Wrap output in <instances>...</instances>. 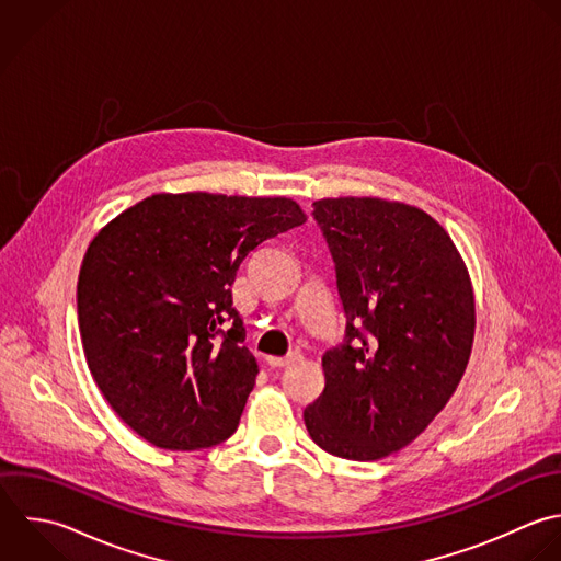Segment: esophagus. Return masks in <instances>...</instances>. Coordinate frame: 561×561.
<instances>
[{
  "label": "esophagus",
  "mask_w": 561,
  "mask_h": 561,
  "mask_svg": "<svg viewBox=\"0 0 561 561\" xmlns=\"http://www.w3.org/2000/svg\"><path fill=\"white\" fill-rule=\"evenodd\" d=\"M299 358H301V354L293 352V354H288V356H284V358H277V356H268V358H266V363H268L273 369H282V367H288V365L297 363Z\"/></svg>",
  "instance_id": "34e87169"
}]
</instances>
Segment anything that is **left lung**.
Returning <instances> with one entry per match:
<instances>
[{
    "instance_id": "1",
    "label": "left lung",
    "mask_w": 561,
    "mask_h": 561,
    "mask_svg": "<svg viewBox=\"0 0 561 561\" xmlns=\"http://www.w3.org/2000/svg\"><path fill=\"white\" fill-rule=\"evenodd\" d=\"M336 268L345 341L323 354L304 422L325 453L378 461L409 446L457 391L474 343L468 266L420 207L341 196L312 203Z\"/></svg>"
}]
</instances>
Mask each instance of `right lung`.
Masks as SVG:
<instances>
[{
  "instance_id": "obj_1",
  "label": "right lung",
  "mask_w": 561,
  "mask_h": 561,
  "mask_svg": "<svg viewBox=\"0 0 561 561\" xmlns=\"http://www.w3.org/2000/svg\"><path fill=\"white\" fill-rule=\"evenodd\" d=\"M306 222L286 196L152 194L91 240L78 275L89 371L119 420L165 450L229 439L257 363L231 284L264 240Z\"/></svg>"
}]
</instances>
